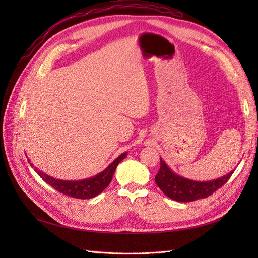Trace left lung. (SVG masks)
Here are the masks:
<instances>
[{"label": "left lung", "instance_id": "1", "mask_svg": "<svg viewBox=\"0 0 258 258\" xmlns=\"http://www.w3.org/2000/svg\"><path fill=\"white\" fill-rule=\"evenodd\" d=\"M233 171L214 181L197 182L178 176L160 158V169L155 176V182L167 197L179 202H190L207 198L228 181Z\"/></svg>", "mask_w": 258, "mask_h": 258}]
</instances>
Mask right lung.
I'll return each mask as SVG.
<instances>
[{
    "mask_svg": "<svg viewBox=\"0 0 258 258\" xmlns=\"http://www.w3.org/2000/svg\"><path fill=\"white\" fill-rule=\"evenodd\" d=\"M126 156L127 153L121 154L103 172H101L91 178L83 179V181H62V179H56L47 174H44L37 169H35V171L46 183L50 185L52 188H54L60 194H63L66 196L77 199H90L98 196L99 194H101L106 188L112 181V177L117 166H118V163ZM30 165L33 167L32 163H30Z\"/></svg>",
    "mask_w": 258,
    "mask_h": 258,
    "instance_id": "add662e5",
    "label": "right lung"
}]
</instances>
